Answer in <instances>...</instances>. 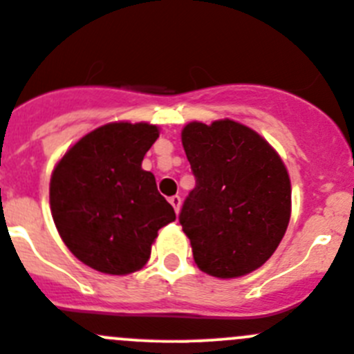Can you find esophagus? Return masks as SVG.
Listing matches in <instances>:
<instances>
[{"label":"esophagus","mask_w":354,"mask_h":354,"mask_svg":"<svg viewBox=\"0 0 354 354\" xmlns=\"http://www.w3.org/2000/svg\"><path fill=\"white\" fill-rule=\"evenodd\" d=\"M169 203L173 205V209L176 210V214L180 212V207H181V198L178 197V195H173V197H169Z\"/></svg>","instance_id":"34e87169"}]
</instances>
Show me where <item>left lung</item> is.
<instances>
[{
    "label": "left lung",
    "instance_id": "1",
    "mask_svg": "<svg viewBox=\"0 0 354 354\" xmlns=\"http://www.w3.org/2000/svg\"><path fill=\"white\" fill-rule=\"evenodd\" d=\"M181 142L195 188L180 212L200 270L246 276L270 259L291 217V181L279 154L233 120L192 121Z\"/></svg>",
    "mask_w": 354,
    "mask_h": 354
}]
</instances>
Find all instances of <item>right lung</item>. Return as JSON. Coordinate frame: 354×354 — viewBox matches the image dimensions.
Returning a JSON list of instances; mask_svg holds the SVG:
<instances>
[{"label":"right lung","instance_id":"obj_1","mask_svg":"<svg viewBox=\"0 0 354 354\" xmlns=\"http://www.w3.org/2000/svg\"><path fill=\"white\" fill-rule=\"evenodd\" d=\"M159 137L149 123L118 121L82 137L56 164L49 203L59 236L80 262L124 276L151 257L157 231L176 219L142 160Z\"/></svg>","mask_w":354,"mask_h":354}]
</instances>
